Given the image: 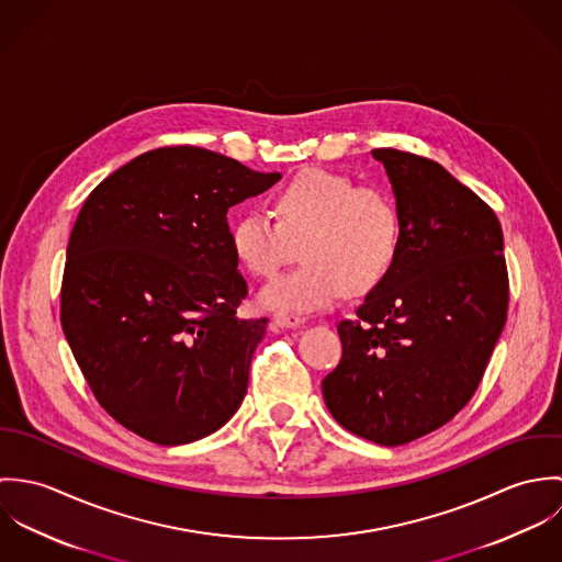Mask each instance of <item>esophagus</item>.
I'll use <instances>...</instances> for the list:
<instances>
[{
    "label": "esophagus",
    "mask_w": 562,
    "mask_h": 562,
    "mask_svg": "<svg viewBox=\"0 0 562 562\" xmlns=\"http://www.w3.org/2000/svg\"><path fill=\"white\" fill-rule=\"evenodd\" d=\"M303 318L301 316H294V314H277L274 318H272V324L277 326V328H296V326H301L303 324Z\"/></svg>",
    "instance_id": "34e87169"
}]
</instances>
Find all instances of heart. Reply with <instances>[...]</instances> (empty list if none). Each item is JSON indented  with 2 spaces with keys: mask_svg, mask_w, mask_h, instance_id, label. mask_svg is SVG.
<instances>
[{
  "mask_svg": "<svg viewBox=\"0 0 562 562\" xmlns=\"http://www.w3.org/2000/svg\"><path fill=\"white\" fill-rule=\"evenodd\" d=\"M401 214L379 186L305 170L274 196V216L248 212L232 229L234 255L255 277H272L296 257L305 263L268 283L259 305L281 314L330 307L346 290L366 294L392 270L401 250Z\"/></svg>",
  "mask_w": 562,
  "mask_h": 562,
  "instance_id": "b5f03b06",
  "label": "heart"
}]
</instances>
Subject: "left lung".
I'll return each mask as SVG.
<instances>
[{"label":"left lung","mask_w":562,"mask_h":562,"mask_svg":"<svg viewBox=\"0 0 562 562\" xmlns=\"http://www.w3.org/2000/svg\"><path fill=\"white\" fill-rule=\"evenodd\" d=\"M401 214V250L341 321V361L322 381L330 415L357 437L402 446L450 422L479 390L508 307L493 210L441 164L374 149Z\"/></svg>","instance_id":"left-lung-1"}]
</instances>
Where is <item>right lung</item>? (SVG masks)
<instances>
[{
	"label": "right lung",
	"instance_id": "add662e5",
	"mask_svg": "<svg viewBox=\"0 0 562 562\" xmlns=\"http://www.w3.org/2000/svg\"><path fill=\"white\" fill-rule=\"evenodd\" d=\"M279 179L201 147H164L86 199L60 322L94 398L132 432L183 446L240 408L268 318L238 316L246 281L227 212Z\"/></svg>",
	"mask_w": 562,
	"mask_h": 562
}]
</instances>
